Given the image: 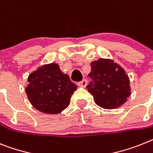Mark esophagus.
<instances>
[{
	"instance_id": "esophagus-1",
	"label": "esophagus",
	"mask_w": 153,
	"mask_h": 153,
	"mask_svg": "<svg viewBox=\"0 0 153 153\" xmlns=\"http://www.w3.org/2000/svg\"><path fill=\"white\" fill-rule=\"evenodd\" d=\"M87 80L85 79H83L82 81L79 82V83H77V85L80 87H85L86 86H87Z\"/></svg>"
}]
</instances>
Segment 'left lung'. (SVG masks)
I'll return each instance as SVG.
<instances>
[{"label":"left lung","instance_id":"obj_1","mask_svg":"<svg viewBox=\"0 0 153 153\" xmlns=\"http://www.w3.org/2000/svg\"><path fill=\"white\" fill-rule=\"evenodd\" d=\"M88 75L91 81L87 88L98 106L114 109L124 104L130 95L128 76L117 63L110 59H100L91 63Z\"/></svg>","mask_w":153,"mask_h":153}]
</instances>
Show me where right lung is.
<instances>
[{
	"label": "right lung",
	"instance_id": "right-lung-1",
	"mask_svg": "<svg viewBox=\"0 0 153 153\" xmlns=\"http://www.w3.org/2000/svg\"><path fill=\"white\" fill-rule=\"evenodd\" d=\"M25 88L30 103L45 114H59L66 109L76 86L64 74L58 64L51 63L39 67L28 76Z\"/></svg>",
	"mask_w": 153,
	"mask_h": 153
}]
</instances>
